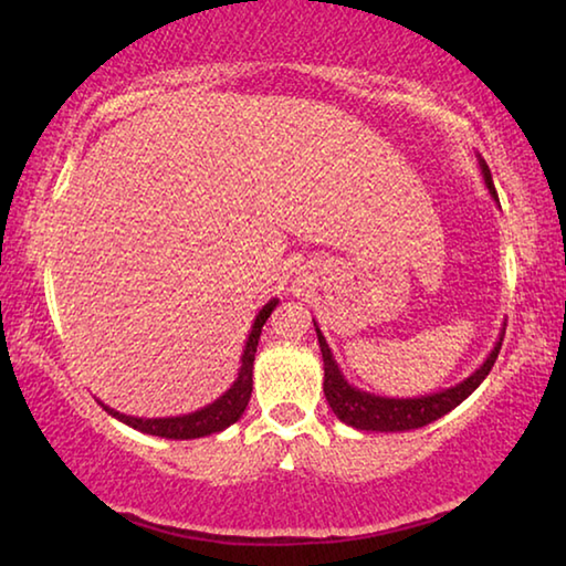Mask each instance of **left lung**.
Returning a JSON list of instances; mask_svg holds the SVG:
<instances>
[{
	"label": "left lung",
	"mask_w": 566,
	"mask_h": 566,
	"mask_svg": "<svg viewBox=\"0 0 566 566\" xmlns=\"http://www.w3.org/2000/svg\"><path fill=\"white\" fill-rule=\"evenodd\" d=\"M479 167H482V175H484L486 187H490V195L496 199L490 167H486L484 159H479ZM314 327H317V322H314ZM317 339H319V349L324 359V397H327L334 415H337L344 424L361 429V432H407V429L427 427L429 421L444 417L447 411H452L454 407L462 405V401L472 395L479 385H482L484 377L492 371L496 357H500L504 332L500 334V342L494 344L490 357L484 359V364L474 371V375H469L464 381H459L457 387L434 391V395H427V397H411V399L377 397V395H369V391L352 387L339 371L337 361H334L329 344L324 339L319 327H317Z\"/></svg>",
	"instance_id": "8db88e82"
}]
</instances>
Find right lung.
<instances>
[{"label":"right lung","mask_w":566,"mask_h":566,"mask_svg":"<svg viewBox=\"0 0 566 566\" xmlns=\"http://www.w3.org/2000/svg\"><path fill=\"white\" fill-rule=\"evenodd\" d=\"M280 304V300H270L266 302L256 319L252 324V332H249V339L244 344V354H242V367H239V375L234 379V385L229 387L222 397L214 399L212 405H207L205 409L191 411V415H181V417H161V419H142V417H127L117 409H109L107 405L104 411H109L114 419L124 421L137 432H145L151 437H165V439H199L214 432H222L229 424L244 415V409L249 405V397H252V369H254V354H256V344H260V334L264 322L270 319V314L274 306Z\"/></svg>","instance_id":"add662e5"}]
</instances>
